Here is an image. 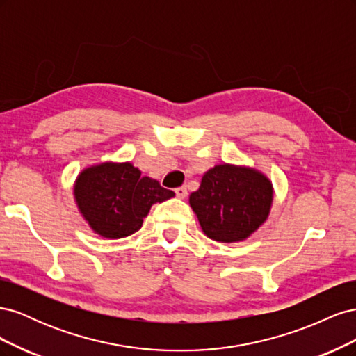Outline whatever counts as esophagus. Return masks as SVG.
<instances>
[{"mask_svg": "<svg viewBox=\"0 0 356 356\" xmlns=\"http://www.w3.org/2000/svg\"><path fill=\"white\" fill-rule=\"evenodd\" d=\"M175 195H177V197H179V199H186V197H187V188H186V187H178V188H175Z\"/></svg>", "mask_w": 356, "mask_h": 356, "instance_id": "obj_1", "label": "esophagus"}]
</instances>
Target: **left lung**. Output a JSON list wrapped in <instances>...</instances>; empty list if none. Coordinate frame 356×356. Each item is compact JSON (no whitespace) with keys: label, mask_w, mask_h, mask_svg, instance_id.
I'll list each match as a JSON object with an SVG mask.
<instances>
[{"label":"left lung","mask_w":356,"mask_h":356,"mask_svg":"<svg viewBox=\"0 0 356 356\" xmlns=\"http://www.w3.org/2000/svg\"><path fill=\"white\" fill-rule=\"evenodd\" d=\"M202 232L209 239L233 243L250 238L268 218L273 186L263 172L250 166L215 165L190 195Z\"/></svg>","instance_id":"left-lung-1"}]
</instances>
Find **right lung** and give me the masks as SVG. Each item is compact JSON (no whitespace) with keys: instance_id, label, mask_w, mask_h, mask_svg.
I'll use <instances>...</instances> for the list:
<instances>
[{"instance_id":"obj_1","label":"right lung","mask_w":356,"mask_h":356,"mask_svg":"<svg viewBox=\"0 0 356 356\" xmlns=\"http://www.w3.org/2000/svg\"><path fill=\"white\" fill-rule=\"evenodd\" d=\"M175 193L143 177L131 161H101L84 168L74 182V200L89 227L105 239H122L141 229L154 203Z\"/></svg>"}]
</instances>
